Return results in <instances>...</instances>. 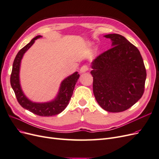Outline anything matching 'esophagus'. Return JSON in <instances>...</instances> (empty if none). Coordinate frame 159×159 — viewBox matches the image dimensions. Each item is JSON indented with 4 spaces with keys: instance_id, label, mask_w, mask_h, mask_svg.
Here are the masks:
<instances>
[{
    "instance_id": "esophagus-1",
    "label": "esophagus",
    "mask_w": 159,
    "mask_h": 159,
    "mask_svg": "<svg viewBox=\"0 0 159 159\" xmlns=\"http://www.w3.org/2000/svg\"><path fill=\"white\" fill-rule=\"evenodd\" d=\"M88 69H89V68H88V65H84L80 69V72L81 73H84V72L87 71L88 70Z\"/></svg>"
}]
</instances>
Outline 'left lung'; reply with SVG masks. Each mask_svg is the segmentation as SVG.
Wrapping results in <instances>:
<instances>
[{
  "label": "left lung",
  "instance_id": "left-lung-1",
  "mask_svg": "<svg viewBox=\"0 0 159 159\" xmlns=\"http://www.w3.org/2000/svg\"><path fill=\"white\" fill-rule=\"evenodd\" d=\"M104 36L111 40L112 48L91 63L93 94L104 110L122 112L141 98L146 69L140 52L124 36L117 34Z\"/></svg>",
  "mask_w": 159,
  "mask_h": 159
}]
</instances>
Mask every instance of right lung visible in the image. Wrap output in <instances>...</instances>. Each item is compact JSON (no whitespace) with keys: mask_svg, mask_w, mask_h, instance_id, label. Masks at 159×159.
<instances>
[{"mask_svg":"<svg viewBox=\"0 0 159 159\" xmlns=\"http://www.w3.org/2000/svg\"><path fill=\"white\" fill-rule=\"evenodd\" d=\"M40 37L42 36L39 35L34 38L27 45L18 52L13 62L11 75V84L15 93L18 102L23 108L39 116L49 117L60 113L67 107L73 94L75 85L79 79L80 74H78V72L76 71L64 80L61 83L60 90L56 99L52 102L35 103L28 99L24 94L20 84L19 71H20V62L24 54L30 48L35 40Z\"/></svg>","mask_w":159,"mask_h":159,"instance_id":"add662e5","label":"right lung"}]
</instances>
